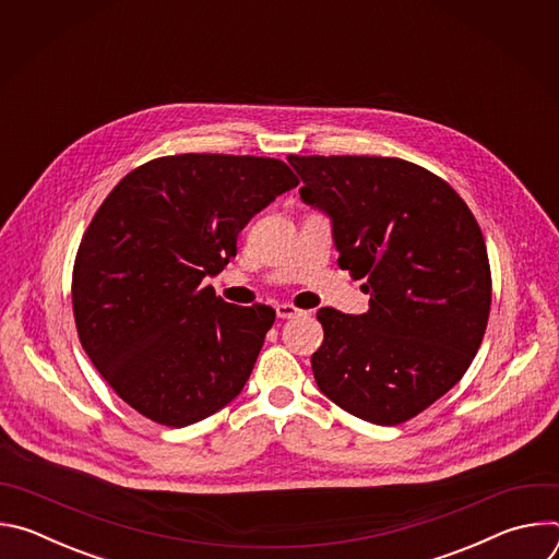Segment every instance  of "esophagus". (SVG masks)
Wrapping results in <instances>:
<instances>
[{"label":"esophagus","instance_id":"esophagus-1","mask_svg":"<svg viewBox=\"0 0 559 559\" xmlns=\"http://www.w3.org/2000/svg\"><path fill=\"white\" fill-rule=\"evenodd\" d=\"M276 313H278V318H294V316H302L307 311L292 302H281V305H276Z\"/></svg>","mask_w":559,"mask_h":559}]
</instances>
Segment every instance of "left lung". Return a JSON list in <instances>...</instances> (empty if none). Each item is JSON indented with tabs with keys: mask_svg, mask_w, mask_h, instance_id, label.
<instances>
[{
	"mask_svg": "<svg viewBox=\"0 0 559 559\" xmlns=\"http://www.w3.org/2000/svg\"><path fill=\"white\" fill-rule=\"evenodd\" d=\"M300 199L332 216L338 265L365 278L369 311L323 307L318 389L373 425H403L468 369L491 311L480 225L433 173L395 156H298Z\"/></svg>",
	"mask_w": 559,
	"mask_h": 559,
	"instance_id": "left-lung-1",
	"label": "left lung"
}]
</instances>
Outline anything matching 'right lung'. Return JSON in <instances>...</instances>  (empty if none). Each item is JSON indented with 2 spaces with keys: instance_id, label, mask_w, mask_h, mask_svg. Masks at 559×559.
Segmentation results:
<instances>
[{
  "instance_id": "add662e5",
  "label": "right lung",
  "mask_w": 559,
  "mask_h": 559,
  "mask_svg": "<svg viewBox=\"0 0 559 559\" xmlns=\"http://www.w3.org/2000/svg\"><path fill=\"white\" fill-rule=\"evenodd\" d=\"M298 186L281 158L158 156L99 205L72 267L82 347L134 412L199 423L241 393L276 311L225 302L205 276L236 257L254 214Z\"/></svg>"
}]
</instances>
